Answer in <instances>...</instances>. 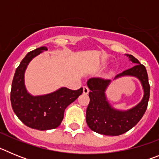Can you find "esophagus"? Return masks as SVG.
Returning a JSON list of instances; mask_svg holds the SVG:
<instances>
[{
  "instance_id": "esophagus-1",
  "label": "esophagus",
  "mask_w": 159,
  "mask_h": 159,
  "mask_svg": "<svg viewBox=\"0 0 159 159\" xmlns=\"http://www.w3.org/2000/svg\"><path fill=\"white\" fill-rule=\"evenodd\" d=\"M83 92H84V94L89 93V88H88V86H84V88H83Z\"/></svg>"
}]
</instances>
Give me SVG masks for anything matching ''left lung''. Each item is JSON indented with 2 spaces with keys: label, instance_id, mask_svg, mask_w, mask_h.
Here are the masks:
<instances>
[{
  "label": "left lung",
  "instance_id": "1",
  "mask_svg": "<svg viewBox=\"0 0 159 159\" xmlns=\"http://www.w3.org/2000/svg\"><path fill=\"white\" fill-rule=\"evenodd\" d=\"M127 57L136 64L118 74L115 80L122 76H134L139 79L144 92L143 99L131 109L117 110L109 103L105 94L111 81L101 78L89 79L87 84L90 89V102L87 108L86 122L89 128L96 133L110 136L124 134L139 122L147 110L151 89L147 69L132 55L127 54Z\"/></svg>",
  "mask_w": 159,
  "mask_h": 159
}]
</instances>
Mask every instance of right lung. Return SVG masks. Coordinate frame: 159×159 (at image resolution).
<instances>
[{
    "label": "right lung",
    "instance_id": "add662e5",
    "mask_svg": "<svg viewBox=\"0 0 159 159\" xmlns=\"http://www.w3.org/2000/svg\"><path fill=\"white\" fill-rule=\"evenodd\" d=\"M40 47L25 56L15 71L11 88V104L18 119L27 127L46 130L58 127L64 119L66 107L81 94L83 88L71 90L61 88L52 93L34 96L29 94L25 85V72L32 59L47 51Z\"/></svg>",
    "mask_w": 159,
    "mask_h": 159
}]
</instances>
